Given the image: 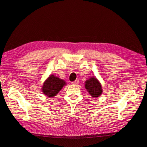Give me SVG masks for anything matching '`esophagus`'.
I'll list each match as a JSON object with an SVG mask.
<instances>
[{
    "mask_svg": "<svg viewBox=\"0 0 147 147\" xmlns=\"http://www.w3.org/2000/svg\"><path fill=\"white\" fill-rule=\"evenodd\" d=\"M78 83H79V80H76L74 82H71L72 85H77V84H78Z\"/></svg>",
    "mask_w": 147,
    "mask_h": 147,
    "instance_id": "esophagus-1",
    "label": "esophagus"
}]
</instances>
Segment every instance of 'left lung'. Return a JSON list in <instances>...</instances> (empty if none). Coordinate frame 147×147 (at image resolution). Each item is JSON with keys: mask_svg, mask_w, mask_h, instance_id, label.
Here are the masks:
<instances>
[{"mask_svg": "<svg viewBox=\"0 0 147 147\" xmlns=\"http://www.w3.org/2000/svg\"><path fill=\"white\" fill-rule=\"evenodd\" d=\"M85 88L93 98H97L102 93L101 84L95 77H92L85 82Z\"/></svg>", "mask_w": 147, "mask_h": 147, "instance_id": "1", "label": "left lung"}]
</instances>
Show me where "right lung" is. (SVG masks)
<instances>
[{"label": "right lung", "instance_id": "1", "mask_svg": "<svg viewBox=\"0 0 147 147\" xmlns=\"http://www.w3.org/2000/svg\"><path fill=\"white\" fill-rule=\"evenodd\" d=\"M65 85L66 83L64 80L52 74L45 81L42 90L45 95L50 98L54 97Z\"/></svg>", "mask_w": 147, "mask_h": 147}]
</instances>
